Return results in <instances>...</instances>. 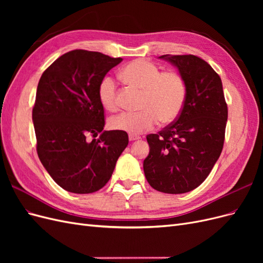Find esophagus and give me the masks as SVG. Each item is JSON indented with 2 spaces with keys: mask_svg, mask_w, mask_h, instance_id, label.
I'll return each instance as SVG.
<instances>
[{
  "mask_svg": "<svg viewBox=\"0 0 263 263\" xmlns=\"http://www.w3.org/2000/svg\"><path fill=\"white\" fill-rule=\"evenodd\" d=\"M129 141H135V140H138L140 139L139 136H136V135H129Z\"/></svg>",
  "mask_w": 263,
  "mask_h": 263,
  "instance_id": "1",
  "label": "esophagus"
}]
</instances>
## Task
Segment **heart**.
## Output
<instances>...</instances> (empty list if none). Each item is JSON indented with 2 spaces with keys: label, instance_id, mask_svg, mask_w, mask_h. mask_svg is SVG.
<instances>
[{
  "label": "heart",
  "instance_id": "obj_1",
  "mask_svg": "<svg viewBox=\"0 0 263 263\" xmlns=\"http://www.w3.org/2000/svg\"><path fill=\"white\" fill-rule=\"evenodd\" d=\"M121 79L126 83L142 90L139 112H124L109 119L114 130L139 135L149 130L158 123L172 122L185 100V83L174 71H164L154 62L137 59L126 65L121 71ZM99 100L109 112L117 109L116 84L112 78L103 79L99 86Z\"/></svg>",
  "mask_w": 263,
  "mask_h": 263
}]
</instances>
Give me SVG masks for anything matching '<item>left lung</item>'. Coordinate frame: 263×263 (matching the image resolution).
<instances>
[{
    "label": "left lung",
    "instance_id": "left-lung-1",
    "mask_svg": "<svg viewBox=\"0 0 263 263\" xmlns=\"http://www.w3.org/2000/svg\"><path fill=\"white\" fill-rule=\"evenodd\" d=\"M159 58L178 69L186 94L176 122L147 136L144 172L159 192L182 194L203 183L218 160L228 109L220 78L205 60L193 54Z\"/></svg>",
    "mask_w": 263,
    "mask_h": 263
}]
</instances>
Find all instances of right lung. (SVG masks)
I'll use <instances>...</instances> for the list:
<instances>
[{"label": "right lung", "mask_w": 263, "mask_h": 263, "mask_svg": "<svg viewBox=\"0 0 263 263\" xmlns=\"http://www.w3.org/2000/svg\"><path fill=\"white\" fill-rule=\"evenodd\" d=\"M97 51L77 49L62 54L45 70L33 107L37 154L59 186L68 192H97L112 177L128 135L103 130L104 108L99 86L122 62ZM99 140L87 141V136Z\"/></svg>", "instance_id": "right-lung-1"}]
</instances>
